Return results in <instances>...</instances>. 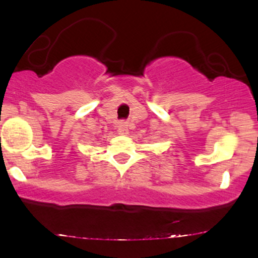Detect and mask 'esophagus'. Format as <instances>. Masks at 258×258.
<instances>
[{
    "mask_svg": "<svg viewBox=\"0 0 258 258\" xmlns=\"http://www.w3.org/2000/svg\"><path fill=\"white\" fill-rule=\"evenodd\" d=\"M119 132L120 135H127L128 133V125H126V123H121L119 126Z\"/></svg>",
    "mask_w": 258,
    "mask_h": 258,
    "instance_id": "esophagus-1",
    "label": "esophagus"
}]
</instances>
